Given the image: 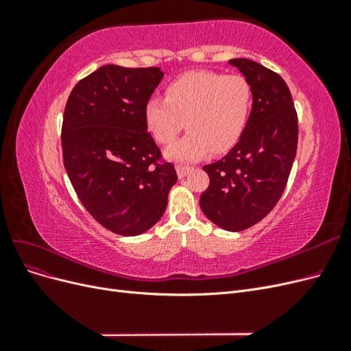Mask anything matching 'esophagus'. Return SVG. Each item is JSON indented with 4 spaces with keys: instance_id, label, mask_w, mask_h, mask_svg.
Instances as JSON below:
<instances>
[{
    "instance_id": "esophagus-1",
    "label": "esophagus",
    "mask_w": 351,
    "mask_h": 351,
    "mask_svg": "<svg viewBox=\"0 0 351 351\" xmlns=\"http://www.w3.org/2000/svg\"><path fill=\"white\" fill-rule=\"evenodd\" d=\"M176 168H177V174H178L180 178L186 177L189 174V171H190V167L189 165H183V164H178Z\"/></svg>"
}]
</instances>
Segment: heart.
<instances>
[{
    "label": "heart",
    "mask_w": 351,
    "mask_h": 351,
    "mask_svg": "<svg viewBox=\"0 0 351 351\" xmlns=\"http://www.w3.org/2000/svg\"><path fill=\"white\" fill-rule=\"evenodd\" d=\"M253 93L240 74L187 71L165 89V99H147L143 119L158 143H171L184 127L189 133L167 149L176 161H195L209 151L228 152L246 130Z\"/></svg>",
    "instance_id": "obj_1"
}]
</instances>
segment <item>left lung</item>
Wrapping results in <instances>:
<instances>
[{
	"label": "left lung",
	"instance_id": "obj_1",
	"mask_svg": "<svg viewBox=\"0 0 351 351\" xmlns=\"http://www.w3.org/2000/svg\"><path fill=\"white\" fill-rule=\"evenodd\" d=\"M249 80L253 105L237 145L205 165L209 186L204 214L227 231H243L267 217L282 196L297 152L299 124L289 86L278 73L247 58L230 60Z\"/></svg>",
	"mask_w": 351,
	"mask_h": 351
}]
</instances>
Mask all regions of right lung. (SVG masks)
<instances>
[{
  "label": "right lung",
  "mask_w": 351,
  "mask_h": 351,
  "mask_svg": "<svg viewBox=\"0 0 351 351\" xmlns=\"http://www.w3.org/2000/svg\"><path fill=\"white\" fill-rule=\"evenodd\" d=\"M162 76L159 67L102 66L73 88L62 115V162L74 192L120 236L155 226L177 182L143 119Z\"/></svg>",
  "instance_id": "1"
}]
</instances>
